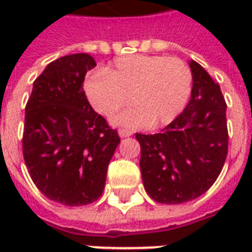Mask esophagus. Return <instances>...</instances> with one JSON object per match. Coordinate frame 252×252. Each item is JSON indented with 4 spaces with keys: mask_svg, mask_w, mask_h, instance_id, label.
<instances>
[{
    "mask_svg": "<svg viewBox=\"0 0 252 252\" xmlns=\"http://www.w3.org/2000/svg\"><path fill=\"white\" fill-rule=\"evenodd\" d=\"M119 135H120V137H128L131 136L132 132L128 131V129H124V128H121V129H119Z\"/></svg>",
    "mask_w": 252,
    "mask_h": 252,
    "instance_id": "1",
    "label": "esophagus"
}]
</instances>
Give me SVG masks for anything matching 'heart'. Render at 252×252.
I'll return each instance as SVG.
<instances>
[{
	"label": "heart",
	"mask_w": 252,
	"mask_h": 252,
	"mask_svg": "<svg viewBox=\"0 0 252 252\" xmlns=\"http://www.w3.org/2000/svg\"><path fill=\"white\" fill-rule=\"evenodd\" d=\"M193 90V74L182 59L163 55H126L94 74L85 92L105 117L132 104L115 119L126 128H159L184 112Z\"/></svg>",
	"instance_id": "b5f03b06"
}]
</instances>
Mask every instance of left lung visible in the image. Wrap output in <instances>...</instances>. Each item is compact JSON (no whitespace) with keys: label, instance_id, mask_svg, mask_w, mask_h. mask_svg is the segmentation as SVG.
I'll return each instance as SVG.
<instances>
[{"label":"left lung","instance_id":"obj_1","mask_svg":"<svg viewBox=\"0 0 252 252\" xmlns=\"http://www.w3.org/2000/svg\"><path fill=\"white\" fill-rule=\"evenodd\" d=\"M188 106L160 133H136L140 171L148 195L160 204H182L209 189L228 154L227 104L220 86L194 61Z\"/></svg>","mask_w":252,"mask_h":252}]
</instances>
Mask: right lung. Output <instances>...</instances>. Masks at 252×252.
<instances>
[{
	"label": "right lung",
	"instance_id": "obj_1",
	"mask_svg": "<svg viewBox=\"0 0 252 252\" xmlns=\"http://www.w3.org/2000/svg\"><path fill=\"white\" fill-rule=\"evenodd\" d=\"M95 61L72 54L51 62L33 82L25 106L23 155L33 184L68 206L98 200L120 137L94 112L83 81Z\"/></svg>",
	"mask_w": 252,
	"mask_h": 252
}]
</instances>
